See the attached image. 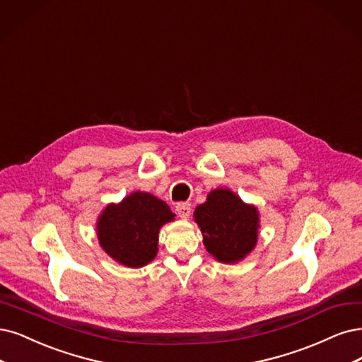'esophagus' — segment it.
Segmentation results:
<instances>
[{"instance_id":"1","label":"esophagus","mask_w":362,"mask_h":362,"mask_svg":"<svg viewBox=\"0 0 362 362\" xmlns=\"http://www.w3.org/2000/svg\"><path fill=\"white\" fill-rule=\"evenodd\" d=\"M176 211H177L179 218L188 219L191 216V204L189 203H179L176 206Z\"/></svg>"}]
</instances>
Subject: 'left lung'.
I'll list each match as a JSON object with an SVG mask.
<instances>
[{"mask_svg": "<svg viewBox=\"0 0 362 362\" xmlns=\"http://www.w3.org/2000/svg\"><path fill=\"white\" fill-rule=\"evenodd\" d=\"M194 216L202 228L207 252L221 262L243 259L257 245V209L245 204L228 189L210 192L207 202L195 209Z\"/></svg>", "mask_w": 362, "mask_h": 362, "instance_id": "8db88e82", "label": "left lung"}]
</instances>
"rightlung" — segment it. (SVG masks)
I'll use <instances>...</instances> for the list:
<instances>
[{
	"instance_id": "obj_1",
	"label": "right lung",
	"mask_w": 362,
	"mask_h": 362,
	"mask_svg": "<svg viewBox=\"0 0 362 362\" xmlns=\"http://www.w3.org/2000/svg\"><path fill=\"white\" fill-rule=\"evenodd\" d=\"M173 219L174 213L164 202L134 192L103 211L97 226L100 245L117 262L139 269L155 258L159 228Z\"/></svg>"
}]
</instances>
